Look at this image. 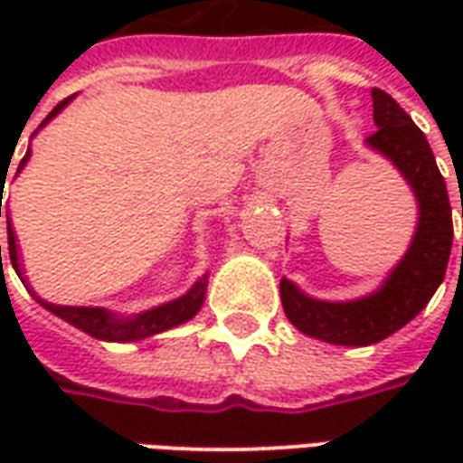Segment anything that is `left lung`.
Returning <instances> with one entry per match:
<instances>
[{
    "label": "left lung",
    "instance_id": "1",
    "mask_svg": "<svg viewBox=\"0 0 463 463\" xmlns=\"http://www.w3.org/2000/svg\"><path fill=\"white\" fill-rule=\"evenodd\" d=\"M377 131L367 143L404 173L419 201V228L411 248L389 275L384 288L354 302H320L302 295L290 280L280 282L288 320L305 335L332 345L364 347L402 330L427 307L447 275L454 222L444 175L419 126L382 89H372ZM463 218V205H461Z\"/></svg>",
    "mask_w": 463,
    "mask_h": 463
}]
</instances>
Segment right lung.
Instances as JSON below:
<instances>
[{
  "mask_svg": "<svg viewBox=\"0 0 463 463\" xmlns=\"http://www.w3.org/2000/svg\"><path fill=\"white\" fill-rule=\"evenodd\" d=\"M64 104H69V99H64L61 104H56L52 109V114L46 116L44 123L56 116ZM26 158H29V151L19 163V168L24 165ZM0 218H2V198H0ZM6 241H9V260H12V268L16 270V275L22 278V270H19V258H16V242H14V232H12V225L6 221ZM0 262H2V245H0ZM205 285H208V278L203 275L201 280L193 285V290H188L183 298L178 300L168 302V305H161L156 310H148L133 317V320H121L116 317L111 312L101 310V307H61V305H49L44 300H36L44 305L46 310L54 312L56 317H61L69 325H74L79 330H84L86 335H91L96 340H109V342H133V340H143V337H151V335H158L163 330H171L175 325L181 322L191 320L195 312L201 310L203 298H205Z\"/></svg>",
  "mask_w": 463,
  "mask_h": 463,
  "instance_id": "1",
  "label": "right lung"
}]
</instances>
